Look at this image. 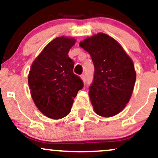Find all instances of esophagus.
<instances>
[{
  "label": "esophagus",
  "mask_w": 158,
  "mask_h": 158,
  "mask_svg": "<svg viewBox=\"0 0 158 158\" xmlns=\"http://www.w3.org/2000/svg\"><path fill=\"white\" fill-rule=\"evenodd\" d=\"M80 78L81 79V80L84 81V82H85V81H86V77H85V74H82V75H81L80 76Z\"/></svg>",
  "instance_id": "1"
}]
</instances>
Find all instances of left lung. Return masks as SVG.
<instances>
[{"instance_id":"obj_1","label":"left lung","mask_w":158,"mask_h":158,"mask_svg":"<svg viewBox=\"0 0 158 158\" xmlns=\"http://www.w3.org/2000/svg\"><path fill=\"white\" fill-rule=\"evenodd\" d=\"M89 52L94 65V77L89 97L98 115L110 117L124 109L131 99L136 81L133 61L120 44L99 32L79 43Z\"/></svg>"}]
</instances>
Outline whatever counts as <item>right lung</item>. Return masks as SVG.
Segmentation results:
<instances>
[{"label":"right lung","mask_w":158,"mask_h":158,"mask_svg":"<svg viewBox=\"0 0 158 158\" xmlns=\"http://www.w3.org/2000/svg\"><path fill=\"white\" fill-rule=\"evenodd\" d=\"M74 38L61 36L50 41L32 62L28 84L33 102L48 118L59 119L70 112L73 99L83 88L73 73L74 62L68 53Z\"/></svg>","instance_id":"1"}]
</instances>
